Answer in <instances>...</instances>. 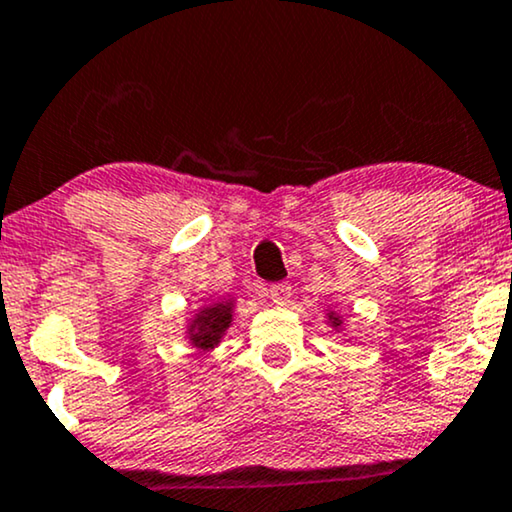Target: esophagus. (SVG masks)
Returning a JSON list of instances; mask_svg holds the SVG:
<instances>
[{"label": "esophagus", "instance_id": "34e87169", "mask_svg": "<svg viewBox=\"0 0 512 512\" xmlns=\"http://www.w3.org/2000/svg\"><path fill=\"white\" fill-rule=\"evenodd\" d=\"M289 292H292V289H289V285H285V282H275V285H270V287H268V294H270V299H273L277 306L287 304V299H289Z\"/></svg>", "mask_w": 512, "mask_h": 512}]
</instances>
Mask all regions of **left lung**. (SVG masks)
Here are the masks:
<instances>
[{
	"label": "left lung",
	"mask_w": 512,
	"mask_h": 512,
	"mask_svg": "<svg viewBox=\"0 0 512 512\" xmlns=\"http://www.w3.org/2000/svg\"><path fill=\"white\" fill-rule=\"evenodd\" d=\"M332 323H334V327H337V325H339V320H337V318H332Z\"/></svg>",
	"instance_id": "1"
}]
</instances>
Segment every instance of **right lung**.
I'll return each instance as SVG.
<instances>
[{"label": "right lung", "mask_w": 512, "mask_h": 512, "mask_svg": "<svg viewBox=\"0 0 512 512\" xmlns=\"http://www.w3.org/2000/svg\"><path fill=\"white\" fill-rule=\"evenodd\" d=\"M232 320V301H223V304L208 306L201 311L192 323V342L199 346V349H211L213 344H218L220 334H223L227 327H230Z\"/></svg>", "instance_id": "obj_1"}]
</instances>
